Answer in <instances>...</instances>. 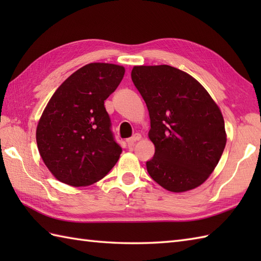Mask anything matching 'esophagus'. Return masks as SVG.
<instances>
[{"label": "esophagus", "mask_w": 261, "mask_h": 261, "mask_svg": "<svg viewBox=\"0 0 261 261\" xmlns=\"http://www.w3.org/2000/svg\"><path fill=\"white\" fill-rule=\"evenodd\" d=\"M140 139H141V136H140L139 134L135 135V136L132 137V138H129V139H126V143H127V146H129V147L135 146V143H136L137 141H139Z\"/></svg>", "instance_id": "esophagus-1"}]
</instances>
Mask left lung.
<instances>
[{
    "instance_id": "obj_1",
    "label": "left lung",
    "mask_w": 261,
    "mask_h": 261,
    "mask_svg": "<svg viewBox=\"0 0 261 261\" xmlns=\"http://www.w3.org/2000/svg\"><path fill=\"white\" fill-rule=\"evenodd\" d=\"M135 86L150 118L151 178L174 193L194 190L213 173L226 143L223 115L199 82L168 65L135 66Z\"/></svg>"
}]
</instances>
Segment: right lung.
Returning <instances> with one entry per match:
<instances>
[{
    "mask_svg": "<svg viewBox=\"0 0 261 261\" xmlns=\"http://www.w3.org/2000/svg\"><path fill=\"white\" fill-rule=\"evenodd\" d=\"M123 66L91 63L63 82L39 119V153L55 178L88 186L102 179L120 158L104 101L123 79Z\"/></svg>",
    "mask_w": 261,
    "mask_h": 261,
    "instance_id": "right-lung-1",
    "label": "right lung"
}]
</instances>
